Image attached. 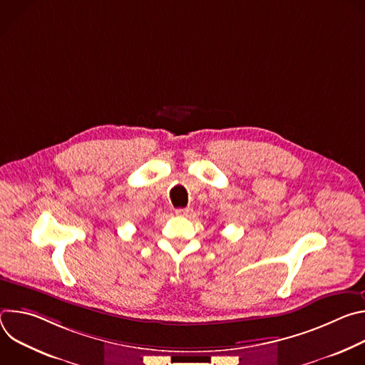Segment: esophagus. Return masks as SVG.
I'll return each mask as SVG.
<instances>
[{
  "mask_svg": "<svg viewBox=\"0 0 365 365\" xmlns=\"http://www.w3.org/2000/svg\"><path fill=\"white\" fill-rule=\"evenodd\" d=\"M192 214V207H179L176 210L178 217H189Z\"/></svg>",
  "mask_w": 365,
  "mask_h": 365,
  "instance_id": "34e87169",
  "label": "esophagus"
}]
</instances>
